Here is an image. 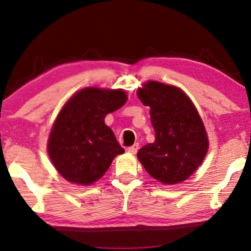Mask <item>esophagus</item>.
<instances>
[{
	"label": "esophagus",
	"instance_id": "obj_1",
	"mask_svg": "<svg viewBox=\"0 0 251 251\" xmlns=\"http://www.w3.org/2000/svg\"><path fill=\"white\" fill-rule=\"evenodd\" d=\"M138 149H139V144L138 143H136V144H133L132 146H130L129 149H128V151L131 154H136L137 153V151H138Z\"/></svg>",
	"mask_w": 251,
	"mask_h": 251
}]
</instances>
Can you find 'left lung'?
Returning <instances> with one entry per match:
<instances>
[{
	"label": "left lung",
	"mask_w": 251,
	"mask_h": 251,
	"mask_svg": "<svg viewBox=\"0 0 251 251\" xmlns=\"http://www.w3.org/2000/svg\"><path fill=\"white\" fill-rule=\"evenodd\" d=\"M151 107L155 142L138 151L145 170L163 184L186 180L203 161L208 151L204 126L193 102L180 89L150 81L137 91Z\"/></svg>",
	"instance_id": "8db88e82"
}]
</instances>
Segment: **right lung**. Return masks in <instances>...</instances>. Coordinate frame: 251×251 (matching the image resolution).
Segmentation results:
<instances>
[{
  "instance_id": "add662e5",
  "label": "right lung",
  "mask_w": 251,
  "mask_h": 251,
  "mask_svg": "<svg viewBox=\"0 0 251 251\" xmlns=\"http://www.w3.org/2000/svg\"><path fill=\"white\" fill-rule=\"evenodd\" d=\"M126 101L123 90L85 88L66 102L51 130L48 152L68 181L90 185L102 177L125 150L104 119Z\"/></svg>"
}]
</instances>
